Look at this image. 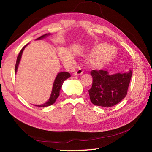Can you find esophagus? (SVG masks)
<instances>
[{"mask_svg":"<svg viewBox=\"0 0 152 152\" xmlns=\"http://www.w3.org/2000/svg\"><path fill=\"white\" fill-rule=\"evenodd\" d=\"M83 73V70H82V68H78V70H77L75 72H74V76H78V75H81Z\"/></svg>","mask_w":152,"mask_h":152,"instance_id":"esophagus-1","label":"esophagus"}]
</instances>
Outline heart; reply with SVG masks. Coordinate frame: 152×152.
Wrapping results in <instances>:
<instances>
[{"mask_svg": "<svg viewBox=\"0 0 152 152\" xmlns=\"http://www.w3.org/2000/svg\"><path fill=\"white\" fill-rule=\"evenodd\" d=\"M116 54V50L113 47H109L105 43H101L94 48L91 53L94 58L93 62L95 66L102 67L106 65L112 60Z\"/></svg>", "mask_w": 152, "mask_h": 152, "instance_id": "b5f03b06", "label": "heart"}]
</instances>
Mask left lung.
I'll list each match as a JSON object with an SVG mask.
<instances>
[{
    "label": "left lung",
    "instance_id": "obj_1",
    "mask_svg": "<svg viewBox=\"0 0 152 152\" xmlns=\"http://www.w3.org/2000/svg\"><path fill=\"white\" fill-rule=\"evenodd\" d=\"M92 85L89 90L92 103L100 107H110L116 105L127 94L132 72L117 73L109 75L107 71L92 70Z\"/></svg>",
    "mask_w": 152,
    "mask_h": 152
}]
</instances>
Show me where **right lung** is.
I'll use <instances>...</instances> for the list:
<instances>
[{
	"label": "right lung",
	"mask_w": 152,
	"mask_h": 152,
	"mask_svg": "<svg viewBox=\"0 0 152 152\" xmlns=\"http://www.w3.org/2000/svg\"><path fill=\"white\" fill-rule=\"evenodd\" d=\"M49 34H50V33H46V34L42 35L41 37H38L37 39H42V38L45 37V36L48 35ZM27 45V44L25 45L24 47L21 49V50L20 51L19 55H18V56H17L16 64H15V73L17 72V68H18V66H19L20 58H21V55H22L23 51V50ZM70 74L69 72H61L59 73L58 74L57 77H56V80H55L54 83H53L52 91H51V94L50 99L48 100V102H46L45 103H44V104H43L42 105H35V106L44 107L50 106V105H51V104H53V103H54V102L56 101V99H58L59 95H60V89L61 88V86H62V84H63L64 81L66 80L67 78H70Z\"/></svg>",
	"instance_id": "1"
}]
</instances>
